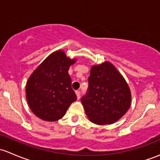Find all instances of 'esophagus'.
<instances>
[{"instance_id": "1", "label": "esophagus", "mask_w": 160, "mask_h": 160, "mask_svg": "<svg viewBox=\"0 0 160 160\" xmlns=\"http://www.w3.org/2000/svg\"><path fill=\"white\" fill-rule=\"evenodd\" d=\"M75 93H76V95H77V99H79V98H80V92L79 91V90H76Z\"/></svg>"}]
</instances>
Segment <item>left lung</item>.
Wrapping results in <instances>:
<instances>
[{
  "instance_id": "1",
  "label": "left lung",
  "mask_w": 160,
  "mask_h": 160,
  "mask_svg": "<svg viewBox=\"0 0 160 160\" xmlns=\"http://www.w3.org/2000/svg\"><path fill=\"white\" fill-rule=\"evenodd\" d=\"M89 88L81 98L88 119L97 125H111L129 109L131 90L123 76L108 61L93 65L88 78Z\"/></svg>"
}]
</instances>
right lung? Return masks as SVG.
<instances>
[{"instance_id":"right-lung-1","label":"right lung","mask_w":160,"mask_h":160,"mask_svg":"<svg viewBox=\"0 0 160 160\" xmlns=\"http://www.w3.org/2000/svg\"><path fill=\"white\" fill-rule=\"evenodd\" d=\"M75 58L63 50L51 53L35 70L26 83V99L31 111L46 122H56L64 116L77 96L68 73Z\"/></svg>"}]
</instances>
